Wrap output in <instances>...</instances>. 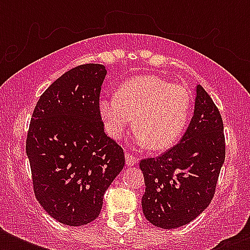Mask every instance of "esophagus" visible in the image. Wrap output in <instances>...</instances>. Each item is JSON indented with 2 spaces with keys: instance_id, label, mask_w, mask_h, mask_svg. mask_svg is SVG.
<instances>
[{
  "instance_id": "obj_1",
  "label": "esophagus",
  "mask_w": 250,
  "mask_h": 250,
  "mask_svg": "<svg viewBox=\"0 0 250 250\" xmlns=\"http://www.w3.org/2000/svg\"><path fill=\"white\" fill-rule=\"evenodd\" d=\"M125 164H127V166H133V165L137 164V158L129 153H125Z\"/></svg>"
}]
</instances>
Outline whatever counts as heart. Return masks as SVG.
Returning a JSON list of instances; mask_svg holds the SVG:
<instances>
[{
  "mask_svg": "<svg viewBox=\"0 0 250 250\" xmlns=\"http://www.w3.org/2000/svg\"><path fill=\"white\" fill-rule=\"evenodd\" d=\"M192 106L190 90L156 75L135 76L118 88L115 96L98 102L106 133L119 139L133 125L139 144L165 150L180 139Z\"/></svg>",
  "mask_w": 250,
  "mask_h": 250,
  "instance_id": "heart-1",
  "label": "heart"
}]
</instances>
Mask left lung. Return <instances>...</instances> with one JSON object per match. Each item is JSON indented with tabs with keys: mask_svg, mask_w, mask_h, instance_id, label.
<instances>
[{
	"mask_svg": "<svg viewBox=\"0 0 250 250\" xmlns=\"http://www.w3.org/2000/svg\"><path fill=\"white\" fill-rule=\"evenodd\" d=\"M194 113L180 143L157 158L140 162L145 218L161 229H178L200 215L215 193L226 157L221 113L201 85Z\"/></svg>",
	"mask_w": 250,
	"mask_h": 250,
	"instance_id": "left-lung-1",
	"label": "left lung"
}]
</instances>
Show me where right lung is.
<instances>
[{"mask_svg": "<svg viewBox=\"0 0 250 250\" xmlns=\"http://www.w3.org/2000/svg\"><path fill=\"white\" fill-rule=\"evenodd\" d=\"M105 66L80 64L41 94L25 141L37 201L56 221L88 225L125 166L121 145L104 131L98 111Z\"/></svg>", "mask_w": 250, "mask_h": 250, "instance_id": "right-lung-1", "label": "right lung"}]
</instances>
